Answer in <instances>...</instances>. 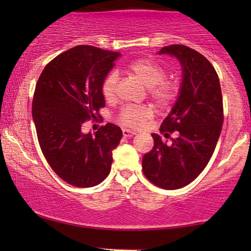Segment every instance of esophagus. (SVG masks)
<instances>
[{
	"label": "esophagus",
	"mask_w": 251,
	"mask_h": 251,
	"mask_svg": "<svg viewBox=\"0 0 251 251\" xmlns=\"http://www.w3.org/2000/svg\"><path fill=\"white\" fill-rule=\"evenodd\" d=\"M123 134H124V137L131 138V137H133V135H135V132L132 131V129L124 128V129H123Z\"/></svg>",
	"instance_id": "34e87169"
}]
</instances>
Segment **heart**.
Instances as JSON below:
<instances>
[{
  "label": "heart",
  "instance_id": "b5f03b06",
  "mask_svg": "<svg viewBox=\"0 0 251 251\" xmlns=\"http://www.w3.org/2000/svg\"><path fill=\"white\" fill-rule=\"evenodd\" d=\"M128 71L134 74L146 87L150 89V96L159 105H168L175 99L176 87L174 83L164 81L166 77V71L159 63L152 60H137L129 63ZM117 74L109 73L103 79L101 92L106 99H112L116 94ZM153 114L150 106L145 105H128L122 109L120 122L128 127H140L146 120Z\"/></svg>",
  "mask_w": 251,
  "mask_h": 251
}]
</instances>
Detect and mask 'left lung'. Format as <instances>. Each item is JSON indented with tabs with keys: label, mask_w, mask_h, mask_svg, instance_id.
<instances>
[{
	"label": "left lung",
	"mask_w": 251,
	"mask_h": 251,
	"mask_svg": "<svg viewBox=\"0 0 251 251\" xmlns=\"http://www.w3.org/2000/svg\"><path fill=\"white\" fill-rule=\"evenodd\" d=\"M158 54L180 63L181 82L176 102L160 126L168 135L178 132L170 145L152 133L154 146L143 157V172L154 185L180 189L198 177L214 153L223 125L220 79L206 57L183 45L163 47Z\"/></svg>",
	"instance_id": "left-lung-1"
}]
</instances>
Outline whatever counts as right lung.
Wrapping results in <instances>:
<instances>
[{
  "label": "right lung",
  "mask_w": 251,
  "mask_h": 251,
  "mask_svg": "<svg viewBox=\"0 0 251 251\" xmlns=\"http://www.w3.org/2000/svg\"><path fill=\"white\" fill-rule=\"evenodd\" d=\"M119 56L76 46L51 60L37 80L31 113L40 148L54 172L77 188H92L107 177L123 137L111 123L94 134L81 131L82 123L105 106L102 81Z\"/></svg>",
  "instance_id": "1"
}]
</instances>
